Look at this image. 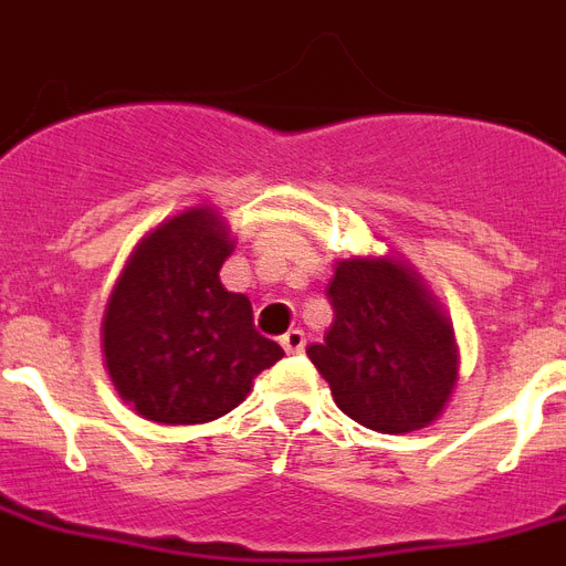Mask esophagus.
I'll return each mask as SVG.
<instances>
[{
	"mask_svg": "<svg viewBox=\"0 0 566 566\" xmlns=\"http://www.w3.org/2000/svg\"><path fill=\"white\" fill-rule=\"evenodd\" d=\"M282 346H284V352H287V355H298V352L305 348V331L291 328L282 337Z\"/></svg>",
	"mask_w": 566,
	"mask_h": 566,
	"instance_id": "esophagus-1",
	"label": "esophagus"
}]
</instances>
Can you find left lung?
Segmentation results:
<instances>
[{"label": "left lung", "instance_id": "left-lung-1", "mask_svg": "<svg viewBox=\"0 0 566 566\" xmlns=\"http://www.w3.org/2000/svg\"><path fill=\"white\" fill-rule=\"evenodd\" d=\"M334 323L307 357L334 401L378 433L421 430L457 387V343L448 316L418 275L392 259L337 261L325 287Z\"/></svg>", "mask_w": 566, "mask_h": 566}]
</instances>
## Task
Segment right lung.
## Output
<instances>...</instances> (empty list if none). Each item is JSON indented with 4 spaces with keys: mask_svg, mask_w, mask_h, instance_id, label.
I'll return each mask as SVG.
<instances>
[{
    "mask_svg": "<svg viewBox=\"0 0 566 566\" xmlns=\"http://www.w3.org/2000/svg\"><path fill=\"white\" fill-rule=\"evenodd\" d=\"M232 241L220 214L188 209L142 238L104 314L118 395L156 424H206L250 395L284 352L243 293L220 284Z\"/></svg>",
    "mask_w": 566,
    "mask_h": 566,
    "instance_id": "obj_1",
    "label": "right lung"
}]
</instances>
